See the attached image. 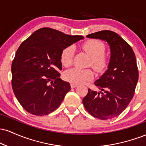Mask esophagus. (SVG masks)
Returning <instances> with one entry per match:
<instances>
[{
	"instance_id": "1",
	"label": "esophagus",
	"mask_w": 146,
	"mask_h": 146,
	"mask_svg": "<svg viewBox=\"0 0 146 146\" xmlns=\"http://www.w3.org/2000/svg\"><path fill=\"white\" fill-rule=\"evenodd\" d=\"M77 86H78V84H74V83H71V87L72 88H75V87H77Z\"/></svg>"
}]
</instances>
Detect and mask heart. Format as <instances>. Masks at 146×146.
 <instances>
[{
	"mask_svg": "<svg viewBox=\"0 0 146 146\" xmlns=\"http://www.w3.org/2000/svg\"><path fill=\"white\" fill-rule=\"evenodd\" d=\"M82 47L90 57V66L97 71H103L108 66L109 59L104 52L106 46L103 42L98 40H89L84 42ZM74 56V48L72 46L65 47L60 54V61L65 67L71 66ZM66 80L74 84H80L89 81L93 78L90 69H82L75 67L66 71L64 73Z\"/></svg>",
	"mask_w": 146,
	"mask_h": 146,
	"instance_id": "obj_1",
	"label": "heart"
}]
</instances>
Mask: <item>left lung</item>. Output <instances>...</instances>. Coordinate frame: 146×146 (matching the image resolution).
<instances>
[{
    "label": "left lung",
    "instance_id": "left-lung-1",
    "mask_svg": "<svg viewBox=\"0 0 146 146\" xmlns=\"http://www.w3.org/2000/svg\"><path fill=\"white\" fill-rule=\"evenodd\" d=\"M86 37L106 41L111 56L108 70L95 82L100 92L88 88L83 104L92 116L109 119L119 116L133 98L139 79L136 57L130 44L114 31L104 30Z\"/></svg>",
    "mask_w": 146,
    "mask_h": 146
}]
</instances>
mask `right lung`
<instances>
[{
    "instance_id": "1",
    "label": "right lung",
    "mask_w": 146,
    "mask_h": 146,
    "mask_svg": "<svg viewBox=\"0 0 146 146\" xmlns=\"http://www.w3.org/2000/svg\"><path fill=\"white\" fill-rule=\"evenodd\" d=\"M83 38L43 27L22 42L11 64V86L26 111L43 116L60 106L71 90L70 84L60 78V54L65 47Z\"/></svg>"
}]
</instances>
